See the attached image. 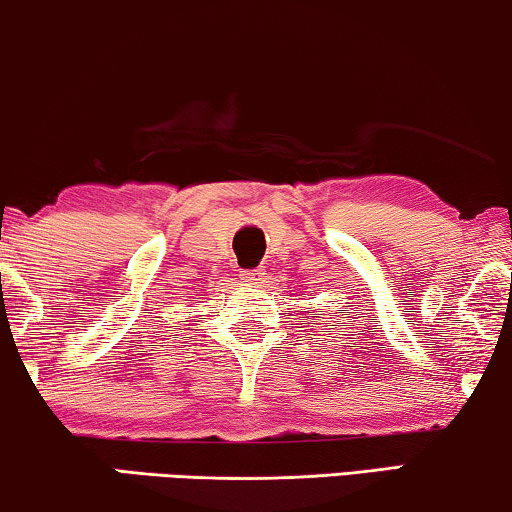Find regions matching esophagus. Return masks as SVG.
<instances>
[{
    "mask_svg": "<svg viewBox=\"0 0 512 512\" xmlns=\"http://www.w3.org/2000/svg\"><path fill=\"white\" fill-rule=\"evenodd\" d=\"M263 270H244L240 274L242 281H247V284H263Z\"/></svg>",
    "mask_w": 512,
    "mask_h": 512,
    "instance_id": "34e87169",
    "label": "esophagus"
}]
</instances>
